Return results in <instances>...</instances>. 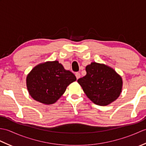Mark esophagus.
<instances>
[{"label": "esophagus", "mask_w": 146, "mask_h": 146, "mask_svg": "<svg viewBox=\"0 0 146 146\" xmlns=\"http://www.w3.org/2000/svg\"><path fill=\"white\" fill-rule=\"evenodd\" d=\"M75 76H76V79L78 80V79H79L80 78V73H75Z\"/></svg>", "instance_id": "1"}]
</instances>
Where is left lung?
Returning <instances> with one entry per match:
<instances>
[{
	"label": "left lung",
	"mask_w": 146,
	"mask_h": 146,
	"mask_svg": "<svg viewBox=\"0 0 146 146\" xmlns=\"http://www.w3.org/2000/svg\"><path fill=\"white\" fill-rule=\"evenodd\" d=\"M85 70L86 75L77 82L90 100L100 106L117 100L122 92L123 81L115 70L96 62L87 65Z\"/></svg>",
	"instance_id": "obj_1"
}]
</instances>
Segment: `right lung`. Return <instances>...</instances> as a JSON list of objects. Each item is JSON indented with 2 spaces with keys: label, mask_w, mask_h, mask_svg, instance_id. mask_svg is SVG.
<instances>
[{
  "label": "right lung",
  "mask_w": 146,
  "mask_h": 146,
  "mask_svg": "<svg viewBox=\"0 0 146 146\" xmlns=\"http://www.w3.org/2000/svg\"><path fill=\"white\" fill-rule=\"evenodd\" d=\"M76 80L58 61H46L34 67L26 77V86L34 100L46 105L54 104Z\"/></svg>",
  "instance_id": "obj_1"
}]
</instances>
